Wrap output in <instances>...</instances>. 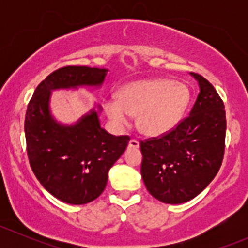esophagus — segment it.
Masks as SVG:
<instances>
[{
	"instance_id": "obj_1",
	"label": "esophagus",
	"mask_w": 248,
	"mask_h": 248,
	"mask_svg": "<svg viewBox=\"0 0 248 248\" xmlns=\"http://www.w3.org/2000/svg\"><path fill=\"white\" fill-rule=\"evenodd\" d=\"M128 146L129 147H134V149H138V147L140 146V144H139V141L137 139H131V140H129V142H128Z\"/></svg>"
}]
</instances>
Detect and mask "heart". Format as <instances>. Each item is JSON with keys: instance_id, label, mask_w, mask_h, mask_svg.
I'll return each instance as SVG.
<instances>
[{"instance_id": "obj_1", "label": "heart", "mask_w": 248, "mask_h": 248, "mask_svg": "<svg viewBox=\"0 0 248 248\" xmlns=\"http://www.w3.org/2000/svg\"><path fill=\"white\" fill-rule=\"evenodd\" d=\"M191 101L185 82L167 78L145 79L124 85L116 99L104 102V110L114 124H127L137 115V127L144 136L159 137L179 124Z\"/></svg>"}]
</instances>
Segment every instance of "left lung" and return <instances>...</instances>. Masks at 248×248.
Instances as JSON below:
<instances>
[{
  "label": "left lung",
  "mask_w": 248,
  "mask_h": 248,
  "mask_svg": "<svg viewBox=\"0 0 248 248\" xmlns=\"http://www.w3.org/2000/svg\"><path fill=\"white\" fill-rule=\"evenodd\" d=\"M201 91L189 116L169 133L140 141L141 176L152 197L181 204L198 196L221 168L226 147V110L204 77L191 73Z\"/></svg>",
  "instance_id": "obj_1"
}]
</instances>
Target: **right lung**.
<instances>
[{
	"mask_svg": "<svg viewBox=\"0 0 248 248\" xmlns=\"http://www.w3.org/2000/svg\"><path fill=\"white\" fill-rule=\"evenodd\" d=\"M107 69L66 66L49 74L34 90L25 116L30 166L42 186L67 204L94 201L104 191L108 171L128 145L129 137H115L99 124L94 110L74 126H62L49 111L50 91L98 86Z\"/></svg>",
	"mask_w": 248,
	"mask_h": 248,
	"instance_id": "right-lung-1",
	"label": "right lung"
}]
</instances>
